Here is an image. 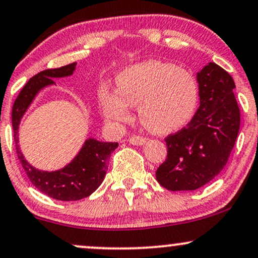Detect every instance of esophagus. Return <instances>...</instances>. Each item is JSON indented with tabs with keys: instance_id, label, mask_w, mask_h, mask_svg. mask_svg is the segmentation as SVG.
<instances>
[{
	"instance_id": "esophagus-1",
	"label": "esophagus",
	"mask_w": 258,
	"mask_h": 258,
	"mask_svg": "<svg viewBox=\"0 0 258 258\" xmlns=\"http://www.w3.org/2000/svg\"><path fill=\"white\" fill-rule=\"evenodd\" d=\"M128 142L133 145H142L147 142V138L142 137V136H132V137L128 138Z\"/></svg>"
}]
</instances>
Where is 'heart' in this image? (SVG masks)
I'll use <instances>...</instances> for the list:
<instances>
[{"label": "heart", "instance_id": "b5f03b06", "mask_svg": "<svg viewBox=\"0 0 258 258\" xmlns=\"http://www.w3.org/2000/svg\"><path fill=\"white\" fill-rule=\"evenodd\" d=\"M117 95L102 90L104 115L113 121L130 119L128 105H138L139 119L159 135L181 128L198 105V82L190 71L160 60L133 64L116 78Z\"/></svg>", "mask_w": 258, "mask_h": 258}]
</instances>
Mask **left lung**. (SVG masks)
I'll use <instances>...</instances> for the list:
<instances>
[{
	"label": "left lung",
	"instance_id": "1",
	"mask_svg": "<svg viewBox=\"0 0 258 258\" xmlns=\"http://www.w3.org/2000/svg\"><path fill=\"white\" fill-rule=\"evenodd\" d=\"M200 108L187 126L164 138L167 159L156 179L169 191L197 190L215 178L227 163L238 137L240 111L234 80L210 62L197 74Z\"/></svg>",
	"mask_w": 258,
	"mask_h": 258
}]
</instances>
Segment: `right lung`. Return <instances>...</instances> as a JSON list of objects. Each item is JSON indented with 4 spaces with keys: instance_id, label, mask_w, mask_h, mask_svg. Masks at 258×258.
Here are the masks:
<instances>
[{
    "instance_id": "right-lung-1",
    "label": "right lung",
    "mask_w": 258,
    "mask_h": 258,
    "mask_svg": "<svg viewBox=\"0 0 258 258\" xmlns=\"http://www.w3.org/2000/svg\"><path fill=\"white\" fill-rule=\"evenodd\" d=\"M74 70L76 62L58 68H48L36 74L21 89L12 109L15 150L25 173L36 188L46 196L58 201H79L89 197L92 192L97 190L107 173L110 154L119 145L117 143L88 139L76 159L64 168L55 172H43L36 169L24 159L18 144V128L24 113L40 89L54 84L52 78L71 76Z\"/></svg>"
}]
</instances>
